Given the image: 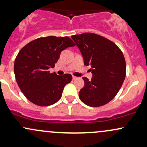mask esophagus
Instances as JSON below:
<instances>
[{
    "label": "esophagus",
    "mask_w": 147,
    "mask_h": 147,
    "mask_svg": "<svg viewBox=\"0 0 147 147\" xmlns=\"http://www.w3.org/2000/svg\"><path fill=\"white\" fill-rule=\"evenodd\" d=\"M77 79H78V77H75V76H72V80H77Z\"/></svg>",
    "instance_id": "esophagus-1"
}]
</instances>
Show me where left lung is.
I'll list each match as a JSON object with an SVG mask.
<instances>
[{"label": "left lung", "instance_id": "left-lung-1", "mask_svg": "<svg viewBox=\"0 0 147 147\" xmlns=\"http://www.w3.org/2000/svg\"><path fill=\"white\" fill-rule=\"evenodd\" d=\"M81 51L85 65H91L93 77H84L79 97L90 107H100L116 96L123 84L126 65L121 50L111 40L92 33L72 36Z\"/></svg>", "mask_w": 147, "mask_h": 147}]
</instances>
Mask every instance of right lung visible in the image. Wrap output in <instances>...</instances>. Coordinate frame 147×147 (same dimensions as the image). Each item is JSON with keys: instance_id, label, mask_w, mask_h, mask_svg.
<instances>
[{"instance_id": "right-lung-1", "label": "right lung", "mask_w": 147, "mask_h": 147, "mask_svg": "<svg viewBox=\"0 0 147 147\" xmlns=\"http://www.w3.org/2000/svg\"><path fill=\"white\" fill-rule=\"evenodd\" d=\"M75 46L68 37L48 36L30 42L19 51L14 61L17 83L25 97L38 106H49L61 99L67 84L72 81L70 74L59 76L50 73L61 52Z\"/></svg>"}]
</instances>
